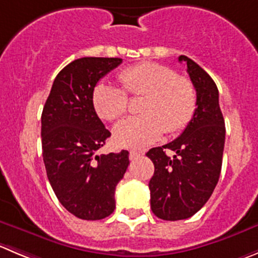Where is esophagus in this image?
Instances as JSON below:
<instances>
[{
    "instance_id": "34e87169",
    "label": "esophagus",
    "mask_w": 258,
    "mask_h": 258,
    "mask_svg": "<svg viewBox=\"0 0 258 258\" xmlns=\"http://www.w3.org/2000/svg\"><path fill=\"white\" fill-rule=\"evenodd\" d=\"M141 156H143V152H138V151L129 152V159H131V161H134V159H137Z\"/></svg>"
}]
</instances>
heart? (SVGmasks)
<instances>
[{"mask_svg": "<svg viewBox=\"0 0 258 258\" xmlns=\"http://www.w3.org/2000/svg\"><path fill=\"white\" fill-rule=\"evenodd\" d=\"M119 81L121 87L99 83L92 94L95 111L106 121L117 120L127 111L126 94L144 96L139 107L142 115L127 117L112 129L119 147L146 148L163 133L175 134L185 129L195 114L198 97L192 82L168 66L138 63L122 70Z\"/></svg>", "mask_w": 258, "mask_h": 258, "instance_id": "1", "label": "heart"}]
</instances>
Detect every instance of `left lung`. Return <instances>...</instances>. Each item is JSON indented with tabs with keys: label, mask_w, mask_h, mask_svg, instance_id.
Segmentation results:
<instances>
[{
	"label": "left lung",
	"mask_w": 258,
	"mask_h": 258,
	"mask_svg": "<svg viewBox=\"0 0 258 258\" xmlns=\"http://www.w3.org/2000/svg\"><path fill=\"white\" fill-rule=\"evenodd\" d=\"M196 90V110L177 139L147 152L154 164L149 181L151 208L163 220L187 219L209 200L222 170L224 117L213 78L198 63L180 55ZM167 149L175 152L167 156Z\"/></svg>",
	"instance_id": "8db88e82"
}]
</instances>
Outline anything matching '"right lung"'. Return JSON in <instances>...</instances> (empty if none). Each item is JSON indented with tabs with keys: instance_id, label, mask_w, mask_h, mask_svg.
I'll list each match as a JSON object with an SVG mask.
<instances>
[{
	"instance_id": "obj_1",
	"label": "right lung",
	"mask_w": 258,
	"mask_h": 258,
	"mask_svg": "<svg viewBox=\"0 0 258 258\" xmlns=\"http://www.w3.org/2000/svg\"><path fill=\"white\" fill-rule=\"evenodd\" d=\"M120 58L85 57L54 80L41 114L46 176L60 204L75 217L99 220L115 209V187L124 177L129 152L99 154L111 136L95 111L92 94Z\"/></svg>"
}]
</instances>
